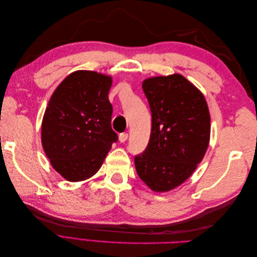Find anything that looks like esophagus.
<instances>
[{
  "label": "esophagus",
  "mask_w": 257,
  "mask_h": 257,
  "mask_svg": "<svg viewBox=\"0 0 257 257\" xmlns=\"http://www.w3.org/2000/svg\"><path fill=\"white\" fill-rule=\"evenodd\" d=\"M127 137H128V134H127V133H122V134H120V136H119L120 143H125V142L127 141Z\"/></svg>",
  "instance_id": "esophagus-1"
}]
</instances>
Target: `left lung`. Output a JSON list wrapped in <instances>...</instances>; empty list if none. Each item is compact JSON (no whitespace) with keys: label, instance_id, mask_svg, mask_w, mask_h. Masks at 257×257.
<instances>
[{"label":"left lung","instance_id":"1","mask_svg":"<svg viewBox=\"0 0 257 257\" xmlns=\"http://www.w3.org/2000/svg\"><path fill=\"white\" fill-rule=\"evenodd\" d=\"M143 90L152 114L150 141L135 157L139 178L154 192H168L192 176L210 141L206 98L180 74L150 77Z\"/></svg>","mask_w":257,"mask_h":257}]
</instances>
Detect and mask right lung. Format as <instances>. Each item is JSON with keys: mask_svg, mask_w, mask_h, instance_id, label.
Listing matches in <instances>:
<instances>
[{"mask_svg": "<svg viewBox=\"0 0 257 257\" xmlns=\"http://www.w3.org/2000/svg\"><path fill=\"white\" fill-rule=\"evenodd\" d=\"M111 76L69 74L54 90L42 122V145L54 170L67 181L95 175L118 136L111 128Z\"/></svg>", "mask_w": 257, "mask_h": 257, "instance_id": "right-lung-1", "label": "right lung"}]
</instances>
